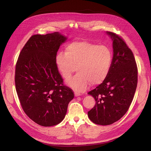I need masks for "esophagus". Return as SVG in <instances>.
<instances>
[{
  "label": "esophagus",
  "instance_id": "34e87169",
  "mask_svg": "<svg viewBox=\"0 0 151 151\" xmlns=\"http://www.w3.org/2000/svg\"><path fill=\"white\" fill-rule=\"evenodd\" d=\"M74 94H75V96H81V94L79 93H77V92H75L74 93Z\"/></svg>",
  "mask_w": 151,
  "mask_h": 151
}]
</instances>
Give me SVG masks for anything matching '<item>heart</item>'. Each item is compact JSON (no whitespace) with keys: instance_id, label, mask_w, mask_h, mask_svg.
I'll return each instance as SVG.
<instances>
[{"instance_id":"b5f03b06","label":"heart","mask_w":151,"mask_h":151,"mask_svg":"<svg viewBox=\"0 0 151 151\" xmlns=\"http://www.w3.org/2000/svg\"><path fill=\"white\" fill-rule=\"evenodd\" d=\"M112 58L111 51L107 46L81 41L67 45L65 53L57 54L55 62L65 80L70 78L77 68L78 73L67 84L82 92L90 83L98 85L103 83L110 71Z\"/></svg>"}]
</instances>
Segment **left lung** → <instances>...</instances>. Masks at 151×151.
Segmentation results:
<instances>
[{
    "instance_id": "1",
    "label": "left lung",
    "mask_w": 151,
    "mask_h": 151,
    "mask_svg": "<svg viewBox=\"0 0 151 151\" xmlns=\"http://www.w3.org/2000/svg\"><path fill=\"white\" fill-rule=\"evenodd\" d=\"M113 40V57L107 78L88 94L96 104L88 112L89 119L100 125L116 122L125 115L133 100L138 70L133 52L120 36L107 31Z\"/></svg>"
}]
</instances>
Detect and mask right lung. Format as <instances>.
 Wrapping results in <instances>:
<instances>
[{
	"mask_svg": "<svg viewBox=\"0 0 151 151\" xmlns=\"http://www.w3.org/2000/svg\"><path fill=\"white\" fill-rule=\"evenodd\" d=\"M67 38L58 32L31 36L16 65L15 85L21 107L30 119L43 127L60 123L73 91L63 84L55 58Z\"/></svg>",
	"mask_w": 151,
	"mask_h": 151,
	"instance_id": "obj_1",
	"label": "right lung"
}]
</instances>
